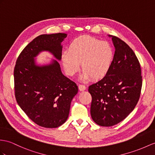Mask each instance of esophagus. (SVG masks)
Here are the masks:
<instances>
[{"instance_id": "esophagus-1", "label": "esophagus", "mask_w": 155, "mask_h": 155, "mask_svg": "<svg viewBox=\"0 0 155 155\" xmlns=\"http://www.w3.org/2000/svg\"><path fill=\"white\" fill-rule=\"evenodd\" d=\"M78 88H79V90H80V91H84L85 90L86 87L84 85H79Z\"/></svg>"}]
</instances>
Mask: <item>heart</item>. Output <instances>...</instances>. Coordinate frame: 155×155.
<instances>
[{"label": "heart", "instance_id": "heart-1", "mask_svg": "<svg viewBox=\"0 0 155 155\" xmlns=\"http://www.w3.org/2000/svg\"><path fill=\"white\" fill-rule=\"evenodd\" d=\"M114 50L107 41L91 36H82L71 41L68 51L62 52L61 61L66 73L72 76L80 68L81 80H100L106 76L114 59Z\"/></svg>", "mask_w": 155, "mask_h": 155}]
</instances>
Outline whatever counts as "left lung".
Listing matches in <instances>:
<instances>
[{
    "mask_svg": "<svg viewBox=\"0 0 155 155\" xmlns=\"http://www.w3.org/2000/svg\"><path fill=\"white\" fill-rule=\"evenodd\" d=\"M112 37L114 59L106 76L89 87L92 97L91 115L101 126H112L134 110L140 97V64L133 50L118 37Z\"/></svg>",
    "mask_w": 155,
    "mask_h": 155,
    "instance_id": "8db88e82",
    "label": "left lung"
}]
</instances>
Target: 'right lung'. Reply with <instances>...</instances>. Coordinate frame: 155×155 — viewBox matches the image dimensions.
Instances as JSON below:
<instances>
[{"mask_svg": "<svg viewBox=\"0 0 155 155\" xmlns=\"http://www.w3.org/2000/svg\"><path fill=\"white\" fill-rule=\"evenodd\" d=\"M66 33L41 35L26 46L14 68L15 96L19 106L37 125L47 128L60 126L68 118L77 85L62 73L61 43ZM48 51L54 55L50 64H36L35 58Z\"/></svg>", "mask_w": 155, "mask_h": 155, "instance_id": "obj_1", "label": "right lung"}]
</instances>
